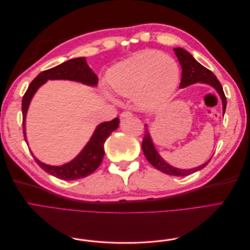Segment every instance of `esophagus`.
<instances>
[{"mask_svg":"<svg viewBox=\"0 0 250 250\" xmlns=\"http://www.w3.org/2000/svg\"><path fill=\"white\" fill-rule=\"evenodd\" d=\"M132 116V112L131 111H123L121 113V118H126V117H131Z\"/></svg>","mask_w":250,"mask_h":250,"instance_id":"34e87169","label":"esophagus"}]
</instances>
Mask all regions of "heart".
<instances>
[{"mask_svg":"<svg viewBox=\"0 0 250 250\" xmlns=\"http://www.w3.org/2000/svg\"><path fill=\"white\" fill-rule=\"evenodd\" d=\"M176 60L153 50L138 52L109 73V84L121 96L134 95L142 109H155L168 101L179 82Z\"/></svg>","mask_w":250,"mask_h":250,"instance_id":"b5f03b06","label":"heart"}]
</instances>
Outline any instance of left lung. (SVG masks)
Here are the masks:
<instances>
[{"label": "left lung", "instance_id": "8db88e82", "mask_svg": "<svg viewBox=\"0 0 250 250\" xmlns=\"http://www.w3.org/2000/svg\"><path fill=\"white\" fill-rule=\"evenodd\" d=\"M174 52H175V54L178 58V62H180L181 69H183V72H181V81H180L179 87L184 88V87H186L188 85H191V84H193V83H196V82H202V83H207V84L211 85L221 97L222 104H223V113H224L225 108H226V97L224 95L223 87L221 85L220 81L217 79L214 73L209 71L208 69H207L206 66L200 64L197 60H195V58L186 50L181 49V48H175L174 49ZM142 149H143L144 154H145V156L147 158V161L151 165H152L153 167H155L158 170H161L162 172H164L166 174H169V175H174V176L190 175V174H192V173H195V172L203 169L210 161L209 160L206 164L199 166V167L190 169V170H180V169L171 167V166L166 163L160 156V154L157 153V151L155 150V148L153 146V143H152V141H151L150 134L148 132L147 128L145 130V135H144V139H143Z\"/></svg>", "mask_w": 250, "mask_h": 250}]
</instances>
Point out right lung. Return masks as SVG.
Instances as JSON below:
<instances>
[{"instance_id":"right-lung-1","label":"right lung","mask_w":250,"mask_h":250,"mask_svg":"<svg viewBox=\"0 0 250 250\" xmlns=\"http://www.w3.org/2000/svg\"><path fill=\"white\" fill-rule=\"evenodd\" d=\"M54 79H66L78 81L87 85H96L98 83L97 75L87 65L84 57L74 58L59 64L52 69L46 70L37 75V77L30 83L28 89L22 97L21 101V112H22V131L26 141L25 133V121L27 110L29 107L33 95L42 84L47 80ZM120 123L119 118H115L109 122H104L97 127L92 139L89 140L87 145L84 147L80 154L74 160L65 165L54 167L43 163H41L37 158L34 160L40 167L51 175L62 180H75L85 177L92 174L100 164L102 163L104 156V143L109 137L112 131H115Z\"/></svg>"}]
</instances>
